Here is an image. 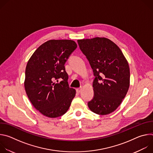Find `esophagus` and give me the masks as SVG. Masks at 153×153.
<instances>
[{
    "label": "esophagus",
    "instance_id": "1",
    "mask_svg": "<svg viewBox=\"0 0 153 153\" xmlns=\"http://www.w3.org/2000/svg\"><path fill=\"white\" fill-rule=\"evenodd\" d=\"M82 88H78L76 89V92H77V93H80V91H82Z\"/></svg>",
    "mask_w": 153,
    "mask_h": 153
}]
</instances>
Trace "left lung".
Returning a JSON list of instances; mask_svg holds the SVG:
<instances>
[{"instance_id": "obj_1", "label": "left lung", "mask_w": 153, "mask_h": 153, "mask_svg": "<svg viewBox=\"0 0 153 153\" xmlns=\"http://www.w3.org/2000/svg\"><path fill=\"white\" fill-rule=\"evenodd\" d=\"M77 42L95 77L94 96L88 106L96 114H110L120 105L128 92L130 79L128 63L117 45L107 38L81 39Z\"/></svg>"}]
</instances>
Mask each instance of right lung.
<instances>
[{
  "label": "right lung",
  "mask_w": 153,
  "mask_h": 153,
  "mask_svg": "<svg viewBox=\"0 0 153 153\" xmlns=\"http://www.w3.org/2000/svg\"><path fill=\"white\" fill-rule=\"evenodd\" d=\"M77 47L71 40H50L34 51L27 63L25 91L34 107L43 115L58 117L70 106L76 90L70 88L65 63ZM59 78L60 83H55Z\"/></svg>",
  "instance_id": "add662e5"
}]
</instances>
